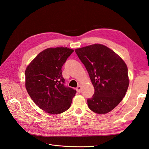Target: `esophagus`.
<instances>
[{"label":"esophagus","mask_w":149,"mask_h":149,"mask_svg":"<svg viewBox=\"0 0 149 149\" xmlns=\"http://www.w3.org/2000/svg\"><path fill=\"white\" fill-rule=\"evenodd\" d=\"M81 86L80 85H79V86H77V87L76 88V90H77V92H79V93H80L81 92Z\"/></svg>","instance_id":"obj_1"}]
</instances>
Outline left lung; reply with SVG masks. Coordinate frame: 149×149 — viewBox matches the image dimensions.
Returning a JSON list of instances; mask_svg holds the SVG:
<instances>
[{
    "instance_id": "8db88e82",
    "label": "left lung",
    "mask_w": 149,
    "mask_h": 149,
    "mask_svg": "<svg viewBox=\"0 0 149 149\" xmlns=\"http://www.w3.org/2000/svg\"><path fill=\"white\" fill-rule=\"evenodd\" d=\"M85 65L95 88L87 99L88 108L98 114L111 111L126 95L129 80L125 62L108 47L95 44L75 50Z\"/></svg>"
}]
</instances>
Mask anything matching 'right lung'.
<instances>
[{"label": "right lung", "instance_id": "right-lung-1", "mask_svg": "<svg viewBox=\"0 0 149 149\" xmlns=\"http://www.w3.org/2000/svg\"><path fill=\"white\" fill-rule=\"evenodd\" d=\"M74 52L68 47L47 48L41 52L25 70V87L37 106L52 114L68 110L76 91L64 85L62 68Z\"/></svg>", "mask_w": 149, "mask_h": 149}]
</instances>
